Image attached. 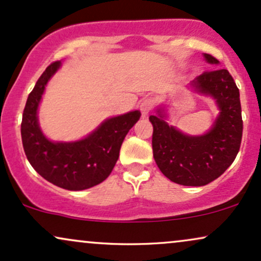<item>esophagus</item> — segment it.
<instances>
[{
  "instance_id": "esophagus-1",
  "label": "esophagus",
  "mask_w": 261,
  "mask_h": 261,
  "mask_svg": "<svg viewBox=\"0 0 261 261\" xmlns=\"http://www.w3.org/2000/svg\"><path fill=\"white\" fill-rule=\"evenodd\" d=\"M153 108H154V101L153 99H151V98H146V99H143L140 103V110H141V114H142V116H147L148 114L153 110Z\"/></svg>"
}]
</instances>
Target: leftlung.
<instances>
[{
    "label": "left lung",
    "instance_id": "1",
    "mask_svg": "<svg viewBox=\"0 0 261 261\" xmlns=\"http://www.w3.org/2000/svg\"><path fill=\"white\" fill-rule=\"evenodd\" d=\"M210 64L217 59L205 54ZM199 92L215 98L221 113L203 136H188L151 115L152 148L158 168L167 178L185 187H202L222 175L241 148L243 135L239 89L226 68L205 71L193 82Z\"/></svg>",
    "mask_w": 261,
    "mask_h": 261
}]
</instances>
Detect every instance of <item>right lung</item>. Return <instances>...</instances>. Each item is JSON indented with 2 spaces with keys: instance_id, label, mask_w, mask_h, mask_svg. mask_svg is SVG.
<instances>
[{
  "instance_id": "add662e5",
  "label": "right lung",
  "mask_w": 261,
  "mask_h": 261,
  "mask_svg": "<svg viewBox=\"0 0 261 261\" xmlns=\"http://www.w3.org/2000/svg\"><path fill=\"white\" fill-rule=\"evenodd\" d=\"M59 66L60 61L47 66L29 93L20 125L23 148L33 168L47 181L67 190H85L109 176L122 141L141 114L135 110L108 119L94 133L77 142H51L39 128L37 110L45 86Z\"/></svg>"
}]
</instances>
